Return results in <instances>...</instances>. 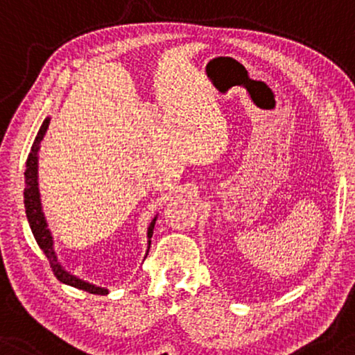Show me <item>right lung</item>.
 I'll return each instance as SVG.
<instances>
[{
	"label": "right lung",
	"mask_w": 355,
	"mask_h": 355,
	"mask_svg": "<svg viewBox=\"0 0 355 355\" xmlns=\"http://www.w3.org/2000/svg\"><path fill=\"white\" fill-rule=\"evenodd\" d=\"M50 118L46 116L45 121L42 123L39 133H37V138L32 144L31 154L27 157L26 164V172H24V177H26V188H24V206H26V216L27 220H29L31 230L34 234V237L39 243L42 252L45 253L46 259L50 261L51 271L56 276V279L63 284H68L71 287H76V289L86 291L89 294H97V295H107L108 289L105 287H98L96 284H91V282L81 279V277L74 276L73 272L66 271V269L61 266L58 261V257L55 253L53 247V237H51V232L49 229V224H46L44 209H42V201H40V190H39V150H40V143L44 139V136L49 130ZM155 220H157V216L150 220L148 227V252L150 248V237H153ZM146 252V254H148ZM146 258V257H144Z\"/></svg>",
	"instance_id": "1"
}]
</instances>
